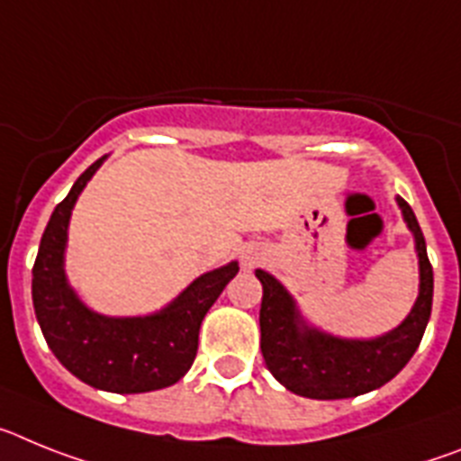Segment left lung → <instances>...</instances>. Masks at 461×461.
<instances>
[{"label":"left lung","instance_id":"left-lung-1","mask_svg":"<svg viewBox=\"0 0 461 461\" xmlns=\"http://www.w3.org/2000/svg\"><path fill=\"white\" fill-rule=\"evenodd\" d=\"M415 234L420 258V297L402 325L374 341H343L302 325L292 297L278 280L258 271L262 283V355L278 383L308 399H348L385 385L413 357L431 315L434 271L413 208L397 199Z\"/></svg>","mask_w":461,"mask_h":461}]
</instances>
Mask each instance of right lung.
Returning a JSON list of instances; mask_svg holds the SVG:
<instances>
[{
    "label": "right lung",
    "instance_id": "obj_1",
    "mask_svg": "<svg viewBox=\"0 0 461 461\" xmlns=\"http://www.w3.org/2000/svg\"><path fill=\"white\" fill-rule=\"evenodd\" d=\"M102 162L99 158L78 176L48 220L32 269L34 313L55 357L87 385L118 394L162 390L192 366L203 315L234 278L239 264L203 274L158 315L104 318L87 311L64 280L62 258L71 208Z\"/></svg>",
    "mask_w": 461,
    "mask_h": 461
}]
</instances>
